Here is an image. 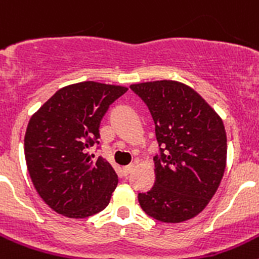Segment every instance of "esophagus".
Listing matches in <instances>:
<instances>
[{
  "instance_id": "esophagus-1",
  "label": "esophagus",
  "mask_w": 259,
  "mask_h": 259,
  "mask_svg": "<svg viewBox=\"0 0 259 259\" xmlns=\"http://www.w3.org/2000/svg\"><path fill=\"white\" fill-rule=\"evenodd\" d=\"M134 164H128V166L123 167V174H124V175H130V174L134 171Z\"/></svg>"
}]
</instances>
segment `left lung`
<instances>
[{
	"label": "left lung",
	"instance_id": "8db88e82",
	"mask_svg": "<svg viewBox=\"0 0 259 259\" xmlns=\"http://www.w3.org/2000/svg\"><path fill=\"white\" fill-rule=\"evenodd\" d=\"M130 88L149 109L159 145L153 158L154 187L137 196L141 209L164 223L193 218L206 207L223 178L227 159L223 122L196 91L178 81Z\"/></svg>",
	"mask_w": 259,
	"mask_h": 259
}]
</instances>
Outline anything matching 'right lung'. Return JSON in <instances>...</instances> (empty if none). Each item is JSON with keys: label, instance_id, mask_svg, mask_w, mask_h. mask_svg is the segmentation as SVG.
I'll use <instances>...</instances> for the list:
<instances>
[{"label": "right lung", "instance_id": "obj_1", "mask_svg": "<svg viewBox=\"0 0 259 259\" xmlns=\"http://www.w3.org/2000/svg\"><path fill=\"white\" fill-rule=\"evenodd\" d=\"M127 88L84 81L54 93L29 119L24 154L40 197L58 214L87 218L109 205L118 184L113 167L89 149L109 106ZM100 149V146L96 150Z\"/></svg>", "mask_w": 259, "mask_h": 259}]
</instances>
